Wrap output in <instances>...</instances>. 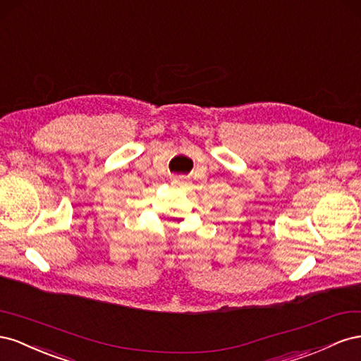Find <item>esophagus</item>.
I'll return each mask as SVG.
<instances>
[{
	"instance_id": "obj_1",
	"label": "esophagus",
	"mask_w": 361,
	"mask_h": 361,
	"mask_svg": "<svg viewBox=\"0 0 361 361\" xmlns=\"http://www.w3.org/2000/svg\"><path fill=\"white\" fill-rule=\"evenodd\" d=\"M186 181H184V178H177L175 180V184H184Z\"/></svg>"
}]
</instances>
